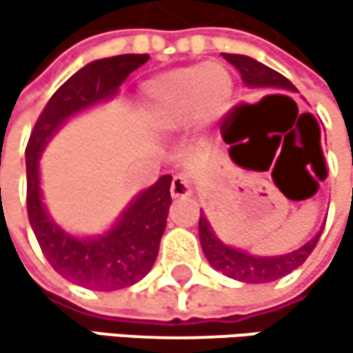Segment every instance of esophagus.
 Here are the masks:
<instances>
[{
	"label": "esophagus",
	"mask_w": 353,
	"mask_h": 353,
	"mask_svg": "<svg viewBox=\"0 0 353 353\" xmlns=\"http://www.w3.org/2000/svg\"><path fill=\"white\" fill-rule=\"evenodd\" d=\"M171 196H175V199H182V196H188L192 190H190V182L184 178V175H173V180H171Z\"/></svg>",
	"instance_id": "1"
}]
</instances>
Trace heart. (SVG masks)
<instances>
[{
    "label": "heart",
    "mask_w": 353,
    "mask_h": 353,
    "mask_svg": "<svg viewBox=\"0 0 353 353\" xmlns=\"http://www.w3.org/2000/svg\"><path fill=\"white\" fill-rule=\"evenodd\" d=\"M143 94L161 127L182 129L218 116L233 97V78L216 63L192 65L150 80Z\"/></svg>",
    "instance_id": "b5f03b06"
}]
</instances>
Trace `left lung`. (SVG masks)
<instances>
[{
	"instance_id": "8db88e82",
	"label": "left lung",
	"mask_w": 353,
	"mask_h": 353,
	"mask_svg": "<svg viewBox=\"0 0 353 353\" xmlns=\"http://www.w3.org/2000/svg\"><path fill=\"white\" fill-rule=\"evenodd\" d=\"M235 70L241 74V80L248 86H256V88H286V90H294L292 82L288 78H283L281 74H277L271 67L254 61L250 57L243 54H222ZM322 152V150H320ZM199 239H201V248L205 259L210 261V265L214 269H218L220 273L239 279V281H248V283H265V281H273L279 279L283 275H288L290 271H294L296 267H301L307 256L314 252L320 233L309 239L303 248L283 254V256H269V259H259V256H252L248 252L235 250L230 245H224L216 235L208 222V218L201 214L199 218Z\"/></svg>"
}]
</instances>
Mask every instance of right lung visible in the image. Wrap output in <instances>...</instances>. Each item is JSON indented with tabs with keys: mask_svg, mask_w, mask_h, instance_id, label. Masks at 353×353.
I'll return each mask as SVG.
<instances>
[{
	"mask_svg": "<svg viewBox=\"0 0 353 353\" xmlns=\"http://www.w3.org/2000/svg\"><path fill=\"white\" fill-rule=\"evenodd\" d=\"M148 59V54H118L82 67L50 97L27 141V216L35 239L57 273L90 290L110 292L133 286L152 269L171 205V175H163L154 186L143 190L105 235L76 239L46 216L39 194L37 159L67 118L112 97Z\"/></svg>",
	"mask_w": 353,
	"mask_h": 353,
	"instance_id": "right-lung-1",
	"label": "right lung"
}]
</instances>
